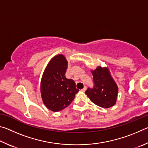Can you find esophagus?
Segmentation results:
<instances>
[{
  "instance_id": "1",
  "label": "esophagus",
  "mask_w": 148,
  "mask_h": 148,
  "mask_svg": "<svg viewBox=\"0 0 148 148\" xmlns=\"http://www.w3.org/2000/svg\"><path fill=\"white\" fill-rule=\"evenodd\" d=\"M86 89H87V87H86V86H84V88L82 89V91L84 92V91H86Z\"/></svg>"
}]
</instances>
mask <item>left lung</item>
Listing matches in <instances>:
<instances>
[{
  "label": "left lung",
  "mask_w": 148,
  "mask_h": 148,
  "mask_svg": "<svg viewBox=\"0 0 148 148\" xmlns=\"http://www.w3.org/2000/svg\"><path fill=\"white\" fill-rule=\"evenodd\" d=\"M93 76L94 86L92 88H89L86 94L97 106L108 108L116 103L118 92L116 82L110 75L108 68L97 66L95 71H92Z\"/></svg>",
  "instance_id": "8db88e82"
}]
</instances>
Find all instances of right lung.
Instances as JSON below:
<instances>
[{
    "label": "right lung",
    "mask_w": 148,
    "mask_h": 148,
    "mask_svg": "<svg viewBox=\"0 0 148 148\" xmlns=\"http://www.w3.org/2000/svg\"><path fill=\"white\" fill-rule=\"evenodd\" d=\"M67 68L68 62L64 56L57 55L47 65L42 77V101L47 108L55 112L70 105L79 91L74 80L65 76Z\"/></svg>",
    "instance_id": "1"
}]
</instances>
